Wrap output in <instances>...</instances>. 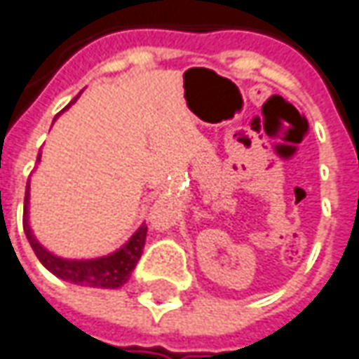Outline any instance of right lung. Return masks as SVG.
Instances as JSON below:
<instances>
[{
	"mask_svg": "<svg viewBox=\"0 0 359 359\" xmlns=\"http://www.w3.org/2000/svg\"><path fill=\"white\" fill-rule=\"evenodd\" d=\"M41 161V155L39 159ZM23 230L31 248L39 257V262L45 265L53 275L58 279L74 285H84V287H100V289H118L126 285L131 277V271L135 269L139 257L145 248V236H147V226L143 224L131 238H129L118 251L96 257V259H65L55 253L45 250L35 233L29 226V182L25 189V210H23Z\"/></svg>",
	"mask_w": 359,
	"mask_h": 359,
	"instance_id": "obj_1",
	"label": "right lung"
}]
</instances>
